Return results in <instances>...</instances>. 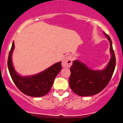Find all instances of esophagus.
<instances>
[{
	"mask_svg": "<svg viewBox=\"0 0 123 123\" xmlns=\"http://www.w3.org/2000/svg\"><path fill=\"white\" fill-rule=\"evenodd\" d=\"M73 63V58L71 56H67L64 57L62 61V65L64 67L69 68Z\"/></svg>",
	"mask_w": 123,
	"mask_h": 123,
	"instance_id": "34e87169",
	"label": "esophagus"
}]
</instances>
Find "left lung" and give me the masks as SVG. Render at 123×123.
Returning <instances> with one entry per match:
<instances>
[{"label": "left lung", "mask_w": 123, "mask_h": 123, "mask_svg": "<svg viewBox=\"0 0 123 123\" xmlns=\"http://www.w3.org/2000/svg\"><path fill=\"white\" fill-rule=\"evenodd\" d=\"M110 44L111 59L102 70H95L79 60L73 61L70 68L69 85L73 92L80 96H89L100 92L108 85L115 68V56L111 39L104 33Z\"/></svg>", "instance_id": "8db88e82"}]
</instances>
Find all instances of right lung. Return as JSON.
<instances>
[{
  "mask_svg": "<svg viewBox=\"0 0 123 123\" xmlns=\"http://www.w3.org/2000/svg\"><path fill=\"white\" fill-rule=\"evenodd\" d=\"M14 48L13 42L9 54L8 67L15 85L21 92L31 97H42L46 95L50 91L55 79L62 68L61 62L56 63L38 74L22 76L16 71L12 64V55Z\"/></svg>",
  "mask_w": 123,
  "mask_h": 123,
  "instance_id": "1",
  "label": "right lung"
}]
</instances>
